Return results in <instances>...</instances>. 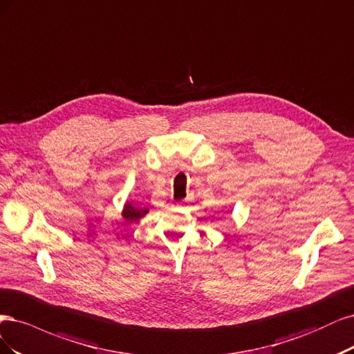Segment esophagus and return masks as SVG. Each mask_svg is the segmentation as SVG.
Listing matches in <instances>:
<instances>
[{
    "instance_id": "obj_1",
    "label": "esophagus",
    "mask_w": 354,
    "mask_h": 354,
    "mask_svg": "<svg viewBox=\"0 0 354 354\" xmlns=\"http://www.w3.org/2000/svg\"><path fill=\"white\" fill-rule=\"evenodd\" d=\"M176 206H178V207H187V206H188V201H187V200H185V201H180V203L176 204Z\"/></svg>"
}]
</instances>
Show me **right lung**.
Returning a JSON list of instances; mask_svg holds the SVG:
<instances>
[{"label":"right lung","instance_id":"add662e5","mask_svg":"<svg viewBox=\"0 0 354 354\" xmlns=\"http://www.w3.org/2000/svg\"><path fill=\"white\" fill-rule=\"evenodd\" d=\"M148 213V209H140L132 206L131 203H124L123 210H122V216L129 222H136L138 219L144 218V216Z\"/></svg>","mask_w":354,"mask_h":354}]
</instances>
